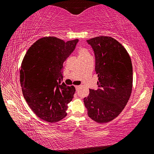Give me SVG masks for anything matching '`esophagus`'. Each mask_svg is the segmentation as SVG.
Listing matches in <instances>:
<instances>
[{"label":"esophagus","mask_w":154,"mask_h":154,"mask_svg":"<svg viewBox=\"0 0 154 154\" xmlns=\"http://www.w3.org/2000/svg\"><path fill=\"white\" fill-rule=\"evenodd\" d=\"M75 89H76V91H77L78 89L79 88V85H75Z\"/></svg>","instance_id":"obj_1"}]
</instances>
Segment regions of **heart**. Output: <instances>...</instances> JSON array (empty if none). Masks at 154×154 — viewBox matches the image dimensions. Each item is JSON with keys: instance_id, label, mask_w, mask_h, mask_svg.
Returning a JSON list of instances; mask_svg holds the SVG:
<instances>
[{"instance_id": "obj_1", "label": "heart", "mask_w": 154, "mask_h": 154, "mask_svg": "<svg viewBox=\"0 0 154 154\" xmlns=\"http://www.w3.org/2000/svg\"><path fill=\"white\" fill-rule=\"evenodd\" d=\"M77 53L78 55H79V58L81 59V60L91 57L90 52L88 50V49L83 48V47H80V48H79L77 50Z\"/></svg>"}]
</instances>
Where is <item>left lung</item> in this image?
I'll use <instances>...</instances> for the list:
<instances>
[{
  "label": "left lung",
  "instance_id": "8db88e82",
  "mask_svg": "<svg viewBox=\"0 0 154 154\" xmlns=\"http://www.w3.org/2000/svg\"><path fill=\"white\" fill-rule=\"evenodd\" d=\"M87 41L94 51L98 88L90 89L83 102L91 119L106 123L121 113L131 95V59L124 47L111 36H96Z\"/></svg>",
  "mask_w": 154,
  "mask_h": 154
}]
</instances>
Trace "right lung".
<instances>
[{
    "instance_id": "1",
    "label": "right lung",
    "mask_w": 154,
    "mask_h": 154,
    "mask_svg": "<svg viewBox=\"0 0 154 154\" xmlns=\"http://www.w3.org/2000/svg\"><path fill=\"white\" fill-rule=\"evenodd\" d=\"M78 41L65 42L45 36L30 47L22 60L20 77L23 95L34 113L46 122H58L67 115L75 88L61 83L62 69Z\"/></svg>"
}]
</instances>
